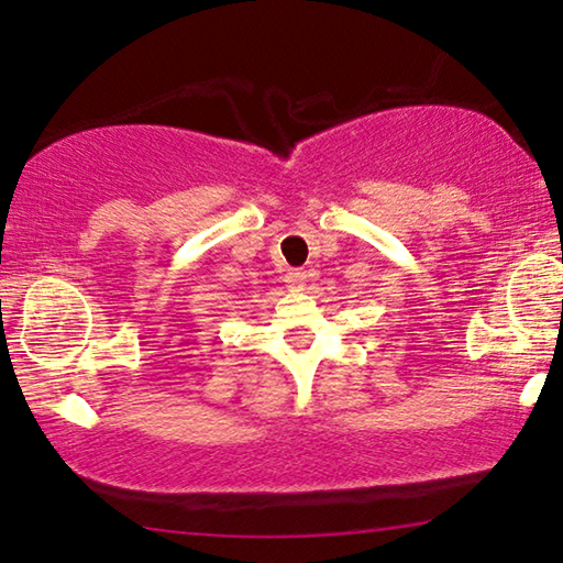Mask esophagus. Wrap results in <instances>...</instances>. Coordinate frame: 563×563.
Masks as SVG:
<instances>
[{
    "instance_id": "esophagus-1",
    "label": "esophagus",
    "mask_w": 563,
    "mask_h": 563,
    "mask_svg": "<svg viewBox=\"0 0 563 563\" xmlns=\"http://www.w3.org/2000/svg\"><path fill=\"white\" fill-rule=\"evenodd\" d=\"M305 280H308V273L305 271H290L288 275H285V285H288L290 290H302Z\"/></svg>"
}]
</instances>
